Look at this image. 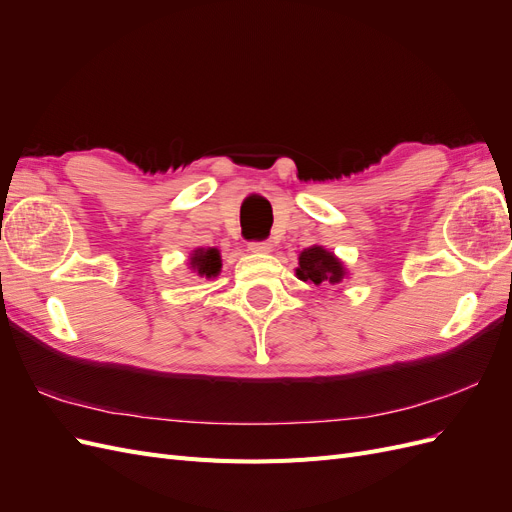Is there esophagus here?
<instances>
[{"mask_svg":"<svg viewBox=\"0 0 512 512\" xmlns=\"http://www.w3.org/2000/svg\"><path fill=\"white\" fill-rule=\"evenodd\" d=\"M273 250L271 241H258V243H250V252L254 254H269Z\"/></svg>","mask_w":512,"mask_h":512,"instance_id":"34e87169","label":"esophagus"}]
</instances>
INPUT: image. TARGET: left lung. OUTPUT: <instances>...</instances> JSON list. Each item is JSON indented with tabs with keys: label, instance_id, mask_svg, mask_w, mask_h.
<instances>
[{
	"label": "left lung",
	"instance_id": "8db88e82",
	"mask_svg": "<svg viewBox=\"0 0 512 512\" xmlns=\"http://www.w3.org/2000/svg\"><path fill=\"white\" fill-rule=\"evenodd\" d=\"M301 282L309 284H342L348 277V269L342 260L324 245L305 247L299 254V267L294 269Z\"/></svg>",
	"mask_w": 512,
	"mask_h": 512
}]
</instances>
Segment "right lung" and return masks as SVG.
<instances>
[{
  "mask_svg": "<svg viewBox=\"0 0 512 512\" xmlns=\"http://www.w3.org/2000/svg\"><path fill=\"white\" fill-rule=\"evenodd\" d=\"M188 269L190 273L198 277H218L222 271V256L218 247H196L188 258Z\"/></svg>",
  "mask_w": 512,
  "mask_h": 512,
  "instance_id": "right-lung-1",
  "label": "right lung"
}]
</instances>
